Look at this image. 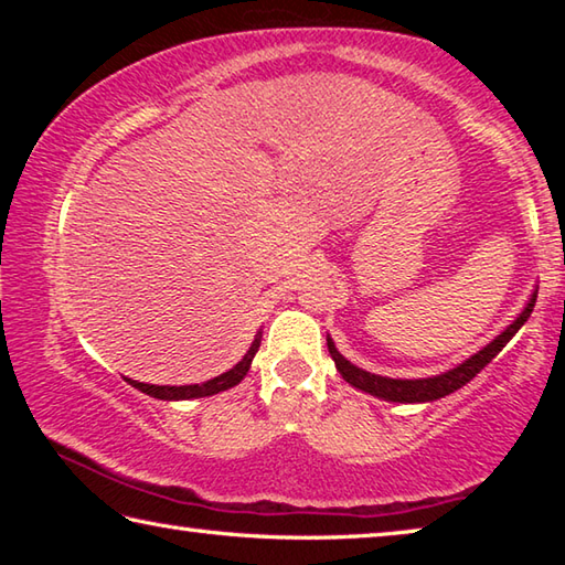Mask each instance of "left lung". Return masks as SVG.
Instances as JSON below:
<instances>
[{
  "instance_id": "obj_1",
  "label": "left lung",
  "mask_w": 565,
  "mask_h": 565,
  "mask_svg": "<svg viewBox=\"0 0 565 565\" xmlns=\"http://www.w3.org/2000/svg\"><path fill=\"white\" fill-rule=\"evenodd\" d=\"M535 296H539V286L533 289L529 303L523 306V311L499 333V337L486 343L481 351L471 353L466 361L456 363L454 369H448V371H444V374H436V376H426V379L379 376V374H371V371H366V369H359L356 363H351L347 356H341L337 343H333L329 333H327V347H329L333 363H337V371L343 376V381L351 384L353 388H359V391H363V394H371L376 398L394 401V404H428V401L444 398L448 394H454V391L463 388L468 381L476 379L478 371H481L483 366H489V363L499 356V351L515 337V333H519L523 323L529 321L533 306H535Z\"/></svg>"
}]
</instances>
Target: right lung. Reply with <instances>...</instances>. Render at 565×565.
<instances>
[{"mask_svg":"<svg viewBox=\"0 0 565 565\" xmlns=\"http://www.w3.org/2000/svg\"><path fill=\"white\" fill-rule=\"evenodd\" d=\"M262 329L256 331V337L252 341V347L242 356V361L232 366L228 371H224L222 376L216 379H209L204 384H189V386H154V384H141V381H131L127 379L134 388H139L141 394H147L151 398H161V401H186V398H204V396H214L218 391H226L236 386L238 381H244V376L248 374V369H252V361L256 356V351L262 347Z\"/></svg>","mask_w":565,"mask_h":565,"instance_id":"add662e5","label":"right lung"}]
</instances>
